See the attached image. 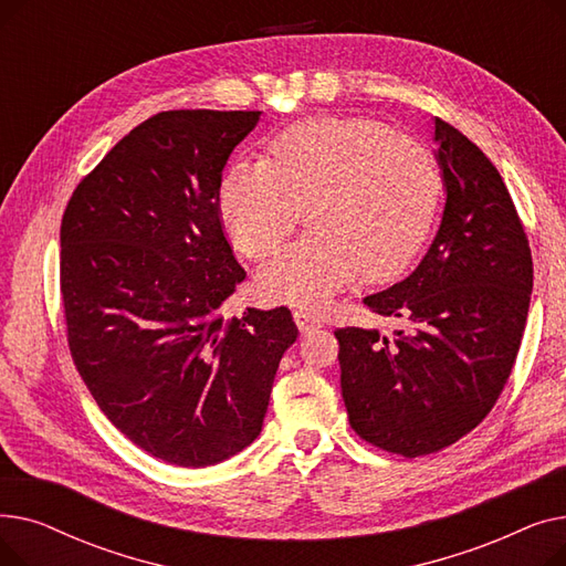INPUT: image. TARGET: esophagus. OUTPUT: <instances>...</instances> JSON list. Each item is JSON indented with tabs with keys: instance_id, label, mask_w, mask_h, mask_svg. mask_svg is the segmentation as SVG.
<instances>
[{
	"instance_id": "esophagus-1",
	"label": "esophagus",
	"mask_w": 566,
	"mask_h": 566,
	"mask_svg": "<svg viewBox=\"0 0 566 566\" xmlns=\"http://www.w3.org/2000/svg\"><path fill=\"white\" fill-rule=\"evenodd\" d=\"M293 321H295V325H298L301 333H312V331H316V328H321V325H323L321 318H316L307 310H295L293 312Z\"/></svg>"
}]
</instances>
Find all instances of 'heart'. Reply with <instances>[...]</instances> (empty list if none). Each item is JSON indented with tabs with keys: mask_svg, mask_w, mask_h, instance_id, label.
<instances>
[{
	"mask_svg": "<svg viewBox=\"0 0 566 566\" xmlns=\"http://www.w3.org/2000/svg\"><path fill=\"white\" fill-rule=\"evenodd\" d=\"M442 195L440 167L420 139L371 118H312L277 135L263 160H235L218 206L231 243L273 254L303 220L312 229L259 275L268 301L318 310L358 273L399 275L424 245Z\"/></svg>",
	"mask_w": 566,
	"mask_h": 566,
	"instance_id": "obj_1",
	"label": "heart"
}]
</instances>
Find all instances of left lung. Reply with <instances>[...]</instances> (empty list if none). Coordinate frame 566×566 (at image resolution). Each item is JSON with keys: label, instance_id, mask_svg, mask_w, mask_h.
Masks as SVG:
<instances>
[{"label": "left lung", "instance_id": "8db88e82", "mask_svg": "<svg viewBox=\"0 0 566 566\" xmlns=\"http://www.w3.org/2000/svg\"><path fill=\"white\" fill-rule=\"evenodd\" d=\"M433 139L448 192L440 229L406 280L365 298L399 331H335L353 431L406 459L450 448L491 412L532 293L530 243L500 171L442 118Z\"/></svg>", "mask_w": 566, "mask_h": 566}]
</instances>
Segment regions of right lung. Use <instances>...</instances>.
I'll list each match as a JSON object with an SVG mask.
<instances>
[{
  "label": "right lung",
  "instance_id": "1",
  "mask_svg": "<svg viewBox=\"0 0 566 566\" xmlns=\"http://www.w3.org/2000/svg\"><path fill=\"white\" fill-rule=\"evenodd\" d=\"M259 114L146 118L82 178L62 218L71 358L107 420L171 465H213L248 448L298 337L286 307L222 318L245 271L218 192Z\"/></svg>",
  "mask_w": 566,
  "mask_h": 566
}]
</instances>
